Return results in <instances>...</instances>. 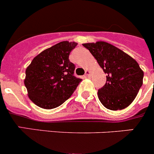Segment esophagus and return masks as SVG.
Listing matches in <instances>:
<instances>
[{
  "instance_id": "1",
  "label": "esophagus",
  "mask_w": 154,
  "mask_h": 154,
  "mask_svg": "<svg viewBox=\"0 0 154 154\" xmlns=\"http://www.w3.org/2000/svg\"><path fill=\"white\" fill-rule=\"evenodd\" d=\"M85 76H86V77H90V70H86Z\"/></svg>"
}]
</instances>
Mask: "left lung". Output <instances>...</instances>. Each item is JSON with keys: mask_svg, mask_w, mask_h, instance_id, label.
I'll return each instance as SVG.
<instances>
[{"mask_svg": "<svg viewBox=\"0 0 154 154\" xmlns=\"http://www.w3.org/2000/svg\"><path fill=\"white\" fill-rule=\"evenodd\" d=\"M103 70L106 83L98 97L108 109H123L137 97L143 84V72L138 63L125 52L106 42L83 44Z\"/></svg>", "mask_w": 154, "mask_h": 154, "instance_id": "1", "label": "left lung"}]
</instances>
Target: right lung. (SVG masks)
<instances>
[{
    "mask_svg": "<svg viewBox=\"0 0 154 154\" xmlns=\"http://www.w3.org/2000/svg\"><path fill=\"white\" fill-rule=\"evenodd\" d=\"M77 43L64 41L35 56L26 70L24 84L29 98L38 107L51 109L70 97L81 79L74 76L69 54Z\"/></svg>",
    "mask_w": 154,
    "mask_h": 154,
    "instance_id": "1",
    "label": "right lung"
}]
</instances>
